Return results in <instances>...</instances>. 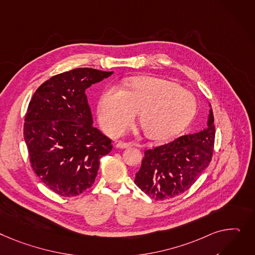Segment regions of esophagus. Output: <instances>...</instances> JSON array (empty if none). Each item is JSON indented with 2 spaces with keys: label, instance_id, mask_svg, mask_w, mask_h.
<instances>
[{
  "label": "esophagus",
  "instance_id": "esophagus-1",
  "mask_svg": "<svg viewBox=\"0 0 255 255\" xmlns=\"http://www.w3.org/2000/svg\"><path fill=\"white\" fill-rule=\"evenodd\" d=\"M129 146H130V144L127 142H124V141H118L116 144L117 148H128Z\"/></svg>",
  "mask_w": 255,
  "mask_h": 255
}]
</instances>
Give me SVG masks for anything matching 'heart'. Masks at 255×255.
Returning <instances> with one entry per match:
<instances>
[{"instance_id": "obj_1", "label": "heart", "mask_w": 255, "mask_h": 255, "mask_svg": "<svg viewBox=\"0 0 255 255\" xmlns=\"http://www.w3.org/2000/svg\"><path fill=\"white\" fill-rule=\"evenodd\" d=\"M197 103L188 90L173 82L155 77H136L125 88L110 86L97 104L99 123L111 135L121 134L138 112L144 135L150 139H165L189 125Z\"/></svg>"}]
</instances>
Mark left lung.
<instances>
[{"label": "left lung", "mask_w": 255, "mask_h": 255, "mask_svg": "<svg viewBox=\"0 0 255 255\" xmlns=\"http://www.w3.org/2000/svg\"><path fill=\"white\" fill-rule=\"evenodd\" d=\"M209 108L206 128L145 150L134 179L142 192L155 200L176 197L189 190L208 167L215 137L210 104Z\"/></svg>", "instance_id": "1"}]
</instances>
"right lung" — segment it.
Wrapping results in <instances>:
<instances>
[{"mask_svg":"<svg viewBox=\"0 0 255 255\" xmlns=\"http://www.w3.org/2000/svg\"><path fill=\"white\" fill-rule=\"evenodd\" d=\"M89 67L75 69L44 82L32 95L23 136L33 171L47 188L75 197L93 184L100 158L112 140L93 126L86 89L112 76Z\"/></svg>","mask_w":255,"mask_h":255,"instance_id":"add662e5","label":"right lung"}]
</instances>
